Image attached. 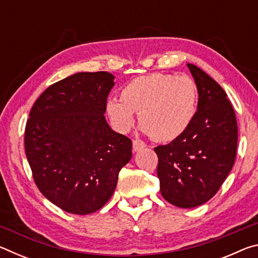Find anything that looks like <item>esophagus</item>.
<instances>
[{"label": "esophagus", "mask_w": 258, "mask_h": 258, "mask_svg": "<svg viewBox=\"0 0 258 258\" xmlns=\"http://www.w3.org/2000/svg\"><path fill=\"white\" fill-rule=\"evenodd\" d=\"M145 147H146L145 142H142L141 140H134L133 141V151L135 152L142 150Z\"/></svg>", "instance_id": "obj_1"}]
</instances>
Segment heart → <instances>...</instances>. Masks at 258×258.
Instances as JSON below:
<instances>
[{
	"instance_id": "heart-1",
	"label": "heart",
	"mask_w": 258,
	"mask_h": 258,
	"mask_svg": "<svg viewBox=\"0 0 258 258\" xmlns=\"http://www.w3.org/2000/svg\"><path fill=\"white\" fill-rule=\"evenodd\" d=\"M197 106V86L190 77L152 73L126 84L120 99H108L106 113L113 128L127 133L135 124L137 112L143 132L157 141L168 142L187 130Z\"/></svg>"
}]
</instances>
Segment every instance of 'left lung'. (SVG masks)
<instances>
[{
  "instance_id": "8db88e82",
  "label": "left lung",
  "mask_w": 258,
  "mask_h": 258,
  "mask_svg": "<svg viewBox=\"0 0 258 258\" xmlns=\"http://www.w3.org/2000/svg\"><path fill=\"white\" fill-rule=\"evenodd\" d=\"M186 66L197 85V113L180 138L155 152L161 196L176 207L194 208L214 197L232 169L238 126L224 90L197 66Z\"/></svg>"
}]
</instances>
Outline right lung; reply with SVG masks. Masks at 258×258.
<instances>
[{
	"mask_svg": "<svg viewBox=\"0 0 258 258\" xmlns=\"http://www.w3.org/2000/svg\"><path fill=\"white\" fill-rule=\"evenodd\" d=\"M113 80L107 72L74 74L47 87L30 110L25 150L34 181L67 213L104 206L132 158V141L104 118Z\"/></svg>",
	"mask_w": 258,
	"mask_h": 258,
	"instance_id": "right-lung-1",
	"label": "right lung"
}]
</instances>
